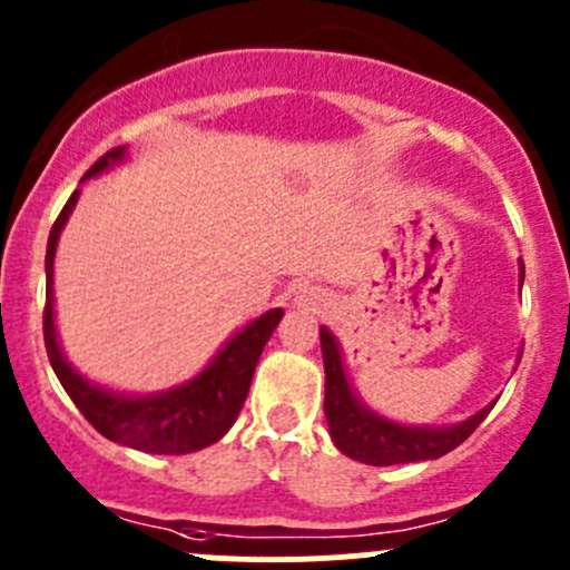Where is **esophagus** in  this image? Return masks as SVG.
Segmentation results:
<instances>
[{"label":"esophagus","mask_w":570,"mask_h":570,"mask_svg":"<svg viewBox=\"0 0 570 570\" xmlns=\"http://www.w3.org/2000/svg\"><path fill=\"white\" fill-rule=\"evenodd\" d=\"M295 308L306 314H327L333 308V297L320 286H303L295 295Z\"/></svg>","instance_id":"esophagus-1"}]
</instances>
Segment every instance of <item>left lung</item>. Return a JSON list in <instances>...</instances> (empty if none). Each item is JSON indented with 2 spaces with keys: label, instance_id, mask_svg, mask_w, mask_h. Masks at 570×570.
Here are the masks:
<instances>
[{
  "label": "left lung",
  "instance_id": "1",
  "mask_svg": "<svg viewBox=\"0 0 570 570\" xmlns=\"http://www.w3.org/2000/svg\"><path fill=\"white\" fill-rule=\"evenodd\" d=\"M519 281L524 286V262H519ZM322 361H325V419L331 439L338 452L347 458L370 465H394V463H416L435 461L446 455L455 446H461L482 419L491 413L497 400L488 402L482 411L469 416L465 422L444 424H400L392 419L372 411L361 396L353 392L344 366L338 338L327 327H320Z\"/></svg>",
  "mask_w": 570,
  "mask_h": 570
}]
</instances>
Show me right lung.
Returning <instances> with one entry per match:
<instances>
[{
  "mask_svg": "<svg viewBox=\"0 0 570 570\" xmlns=\"http://www.w3.org/2000/svg\"><path fill=\"white\" fill-rule=\"evenodd\" d=\"M124 159L126 146L112 148V151H107L85 174L82 181L105 174L112 165L124 163ZM77 200L79 189H73L68 204L62 206L60 217L51 226L49 245H46L43 338L57 381L62 383V389L71 396L73 405L82 411V416L105 439L115 441V444L154 452V455H187V452H198L204 446L215 444L237 422L245 396L250 392L258 355H262L264 344H267V338L278 327L284 312L281 308H269L262 317L239 327L198 375L189 377L181 386L168 389V392L124 394L88 381V377H82L68 364L66 353H62L55 327V292H51V284H55L51 275H55L57 243H60V234L66 228Z\"/></svg>",
  "mask_w": 570,
  "mask_h": 570,
  "instance_id": "right-lung-1",
  "label": "right lung"
}]
</instances>
